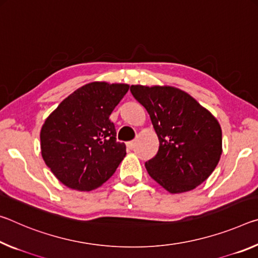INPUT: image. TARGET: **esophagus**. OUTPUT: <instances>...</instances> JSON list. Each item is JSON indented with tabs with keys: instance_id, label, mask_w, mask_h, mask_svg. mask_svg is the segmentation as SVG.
<instances>
[{
	"instance_id": "1",
	"label": "esophagus",
	"mask_w": 258,
	"mask_h": 258,
	"mask_svg": "<svg viewBox=\"0 0 258 258\" xmlns=\"http://www.w3.org/2000/svg\"><path fill=\"white\" fill-rule=\"evenodd\" d=\"M126 147H128L129 150H133L134 147H135V142L134 141H130V142L126 143Z\"/></svg>"
}]
</instances>
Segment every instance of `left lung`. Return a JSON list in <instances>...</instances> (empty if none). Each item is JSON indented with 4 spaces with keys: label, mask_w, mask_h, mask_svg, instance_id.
<instances>
[{
    "label": "left lung",
    "mask_w": 258,
    "mask_h": 258,
    "mask_svg": "<svg viewBox=\"0 0 258 258\" xmlns=\"http://www.w3.org/2000/svg\"><path fill=\"white\" fill-rule=\"evenodd\" d=\"M150 114L159 150L145 163L149 175L170 193L187 192L208 178L222 154V129L208 109L168 86H132Z\"/></svg>",
    "instance_id": "left-lung-1"
}]
</instances>
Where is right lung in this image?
Instances as JSON below:
<instances>
[{
	"instance_id": "right-lung-1",
	"label": "right lung",
	"mask_w": 258,
	"mask_h": 258,
	"mask_svg": "<svg viewBox=\"0 0 258 258\" xmlns=\"http://www.w3.org/2000/svg\"><path fill=\"white\" fill-rule=\"evenodd\" d=\"M128 90L124 83H88L46 117L40 134L42 158L67 187H99L125 157L109 115Z\"/></svg>"
}]
</instances>
